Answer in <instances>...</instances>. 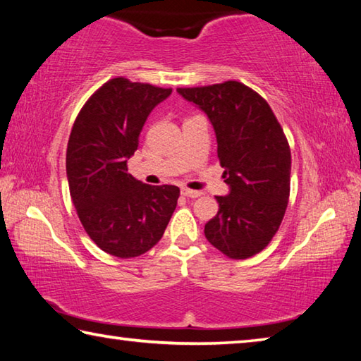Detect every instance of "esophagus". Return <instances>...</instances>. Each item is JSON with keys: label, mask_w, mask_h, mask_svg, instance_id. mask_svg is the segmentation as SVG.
Listing matches in <instances>:
<instances>
[{"label": "esophagus", "mask_w": 361, "mask_h": 361, "mask_svg": "<svg viewBox=\"0 0 361 361\" xmlns=\"http://www.w3.org/2000/svg\"><path fill=\"white\" fill-rule=\"evenodd\" d=\"M181 194L185 195V197L195 199V197H199V195L202 194V192H199V191H192V189H188V188H181Z\"/></svg>", "instance_id": "34e87169"}]
</instances>
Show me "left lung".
<instances>
[{"label": "left lung", "instance_id": "obj_1", "mask_svg": "<svg viewBox=\"0 0 361 361\" xmlns=\"http://www.w3.org/2000/svg\"><path fill=\"white\" fill-rule=\"evenodd\" d=\"M176 92L209 116L229 186L228 195H216L207 240L232 259L250 258L272 240L288 205L291 152L283 129L267 102L242 82Z\"/></svg>", "mask_w": 361, "mask_h": 361}]
</instances>
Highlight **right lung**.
I'll return each instance as SVG.
<instances>
[{
    "label": "right lung",
    "instance_id": "right-lung-1",
    "mask_svg": "<svg viewBox=\"0 0 361 361\" xmlns=\"http://www.w3.org/2000/svg\"><path fill=\"white\" fill-rule=\"evenodd\" d=\"M170 94L172 89L109 79L73 124L66 148L71 200L90 239L118 258L154 247L176 209L180 188L145 185L127 169L149 113Z\"/></svg>",
    "mask_w": 361,
    "mask_h": 361
}]
</instances>
